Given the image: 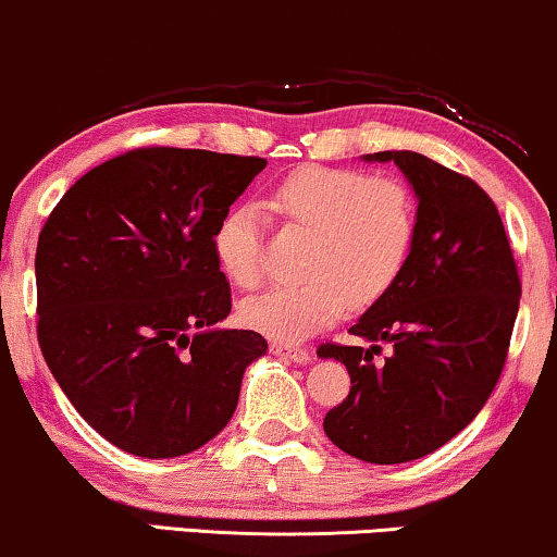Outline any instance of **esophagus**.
Segmentation results:
<instances>
[{
  "label": "esophagus",
  "instance_id": "obj_1",
  "mask_svg": "<svg viewBox=\"0 0 557 557\" xmlns=\"http://www.w3.org/2000/svg\"><path fill=\"white\" fill-rule=\"evenodd\" d=\"M270 351L274 357H283V360H290V362H311L313 355L308 349L302 347H295V344H283V342H274Z\"/></svg>",
  "mask_w": 557,
  "mask_h": 557
}]
</instances>
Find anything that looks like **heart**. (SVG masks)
Segmentation results:
<instances>
[{
    "label": "heart",
    "mask_w": 557,
    "mask_h": 557,
    "mask_svg": "<svg viewBox=\"0 0 557 557\" xmlns=\"http://www.w3.org/2000/svg\"><path fill=\"white\" fill-rule=\"evenodd\" d=\"M270 208L290 226L313 234L306 283L272 287L242 302L244 326L293 344L334 323L347 308L377 300L404 272L417 236V200L393 177L355 169L302 166L280 182ZM215 259L231 283L262 280V231L251 208H236L218 223Z\"/></svg>",
    "instance_id": "1"
}]
</instances>
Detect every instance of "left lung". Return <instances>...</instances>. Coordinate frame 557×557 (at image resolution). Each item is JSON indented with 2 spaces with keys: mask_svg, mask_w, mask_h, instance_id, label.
<instances>
[{
  "mask_svg": "<svg viewBox=\"0 0 557 557\" xmlns=\"http://www.w3.org/2000/svg\"><path fill=\"white\" fill-rule=\"evenodd\" d=\"M362 159L404 172L417 236L396 283L349 329L370 349H319L351 377L323 432L357 460L396 466L447 445L478 417L504 370L522 285L502 215L473 180L417 151ZM383 341L394 351L375 366Z\"/></svg>",
  "mask_w": 557,
  "mask_h": 557,
  "instance_id": "obj_1",
  "label": "left lung"
}]
</instances>
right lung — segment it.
Instances as JSON below:
<instances>
[{
  "label": "right lung",
  "instance_id": "right-lung-1",
  "mask_svg": "<svg viewBox=\"0 0 557 557\" xmlns=\"http://www.w3.org/2000/svg\"><path fill=\"white\" fill-rule=\"evenodd\" d=\"M264 159L136 149L69 187L35 251L38 342L82 419L136 457H180L234 417L267 351L231 313L213 236Z\"/></svg>",
  "mask_w": 557,
  "mask_h": 557
}]
</instances>
